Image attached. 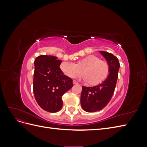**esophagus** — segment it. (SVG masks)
Masks as SVG:
<instances>
[{
  "instance_id": "1",
  "label": "esophagus",
  "mask_w": 147,
  "mask_h": 147,
  "mask_svg": "<svg viewBox=\"0 0 147 147\" xmlns=\"http://www.w3.org/2000/svg\"><path fill=\"white\" fill-rule=\"evenodd\" d=\"M73 84H78V83L77 82H76L75 80H74L73 81Z\"/></svg>"
}]
</instances>
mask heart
<instances>
[{
	"label": "heart",
	"mask_w": 147,
	"mask_h": 147,
	"mask_svg": "<svg viewBox=\"0 0 147 147\" xmlns=\"http://www.w3.org/2000/svg\"><path fill=\"white\" fill-rule=\"evenodd\" d=\"M60 68L70 78H76L82 74L84 80L91 86L102 83L107 78L110 67L108 63L100 60L97 56L91 55L80 59L75 64L69 62L62 63Z\"/></svg>",
	"instance_id": "heart-1"
}]
</instances>
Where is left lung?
I'll use <instances>...</instances> for the list:
<instances>
[{"label":"left lung","mask_w":147,"mask_h":147,"mask_svg":"<svg viewBox=\"0 0 147 147\" xmlns=\"http://www.w3.org/2000/svg\"><path fill=\"white\" fill-rule=\"evenodd\" d=\"M110 67L109 75L102 83L92 87L82 86L81 105L87 112H97L109 104L115 91L118 77V59L112 53L100 51Z\"/></svg>","instance_id":"left-lung-1"}]
</instances>
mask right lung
Listing matches in <instances>:
<instances>
[{
    "instance_id": "right-lung-1",
    "label": "right lung",
    "mask_w": 147,
    "mask_h": 147,
    "mask_svg": "<svg viewBox=\"0 0 147 147\" xmlns=\"http://www.w3.org/2000/svg\"><path fill=\"white\" fill-rule=\"evenodd\" d=\"M53 56L41 55L34 61L33 92L35 99L44 110L51 113L63 107L62 96L73 86V81L59 67L61 60Z\"/></svg>"
}]
</instances>
